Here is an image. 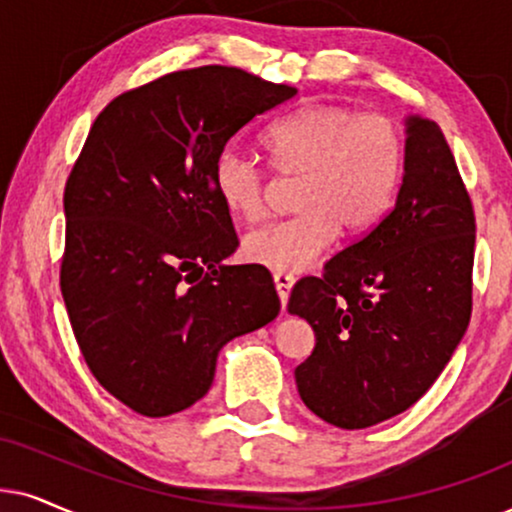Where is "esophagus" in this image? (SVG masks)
Wrapping results in <instances>:
<instances>
[{"label":"esophagus","instance_id":"34e87169","mask_svg":"<svg viewBox=\"0 0 512 512\" xmlns=\"http://www.w3.org/2000/svg\"><path fill=\"white\" fill-rule=\"evenodd\" d=\"M274 288H276V293H278V300H281V307L286 309L288 297H290V288H293V276L274 274Z\"/></svg>","mask_w":512,"mask_h":512}]
</instances>
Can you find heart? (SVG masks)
Returning a JSON list of instances; mask_svg holds the SVG:
<instances>
[{"mask_svg":"<svg viewBox=\"0 0 512 512\" xmlns=\"http://www.w3.org/2000/svg\"><path fill=\"white\" fill-rule=\"evenodd\" d=\"M262 148L278 174L300 177V212L243 238L245 260L276 274L307 269L338 231L357 236L373 229L397 196L404 144L387 115L312 103L264 129ZM212 179L224 208L243 222L264 215L267 184L262 167L250 158L224 151Z\"/></svg>","mask_w":512,"mask_h":512,"instance_id":"1","label":"heart"}]
</instances>
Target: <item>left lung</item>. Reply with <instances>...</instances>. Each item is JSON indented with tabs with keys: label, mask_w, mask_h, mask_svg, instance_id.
<instances>
[{
	"label": "left lung",
	"mask_w": 512,
	"mask_h": 512,
	"mask_svg": "<svg viewBox=\"0 0 512 512\" xmlns=\"http://www.w3.org/2000/svg\"><path fill=\"white\" fill-rule=\"evenodd\" d=\"M475 212L437 122L406 118L404 174L390 212L295 283L288 312L314 328L295 368L307 409L364 430L423 397L472 312Z\"/></svg>",
	"instance_id": "1"
}]
</instances>
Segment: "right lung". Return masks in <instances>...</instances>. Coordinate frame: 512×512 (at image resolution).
Masks as SVG:
<instances>
[{"mask_svg":"<svg viewBox=\"0 0 512 512\" xmlns=\"http://www.w3.org/2000/svg\"><path fill=\"white\" fill-rule=\"evenodd\" d=\"M295 87L241 68L167 73L94 120L63 193L61 293L89 371L148 418L205 397L226 342L267 326L278 302L260 264H224L238 236L217 158Z\"/></svg>","mask_w":512,"mask_h":512,"instance_id":"right-lung-1","label":"right lung"}]
</instances>
